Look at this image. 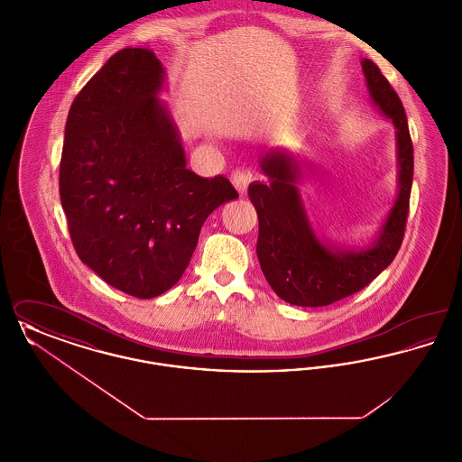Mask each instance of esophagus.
<instances>
[{
    "label": "esophagus",
    "mask_w": 462,
    "mask_h": 462,
    "mask_svg": "<svg viewBox=\"0 0 462 462\" xmlns=\"http://www.w3.org/2000/svg\"><path fill=\"white\" fill-rule=\"evenodd\" d=\"M230 180H232V183H234V187L237 189V192L244 196L245 194V190H247V185H249V181H251V173L249 171H244V170H236L232 175H230Z\"/></svg>",
    "instance_id": "1"
}]
</instances>
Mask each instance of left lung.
<instances>
[{
  "instance_id": "left-lung-1",
  "label": "left lung",
  "mask_w": 462,
  "mask_h": 462,
  "mask_svg": "<svg viewBox=\"0 0 462 462\" xmlns=\"http://www.w3.org/2000/svg\"><path fill=\"white\" fill-rule=\"evenodd\" d=\"M362 70L374 106L396 130L398 196L373 242L343 249L317 237L298 189L301 166L289 151L263 152L260 170L268 181L249 185V199L260 221L256 254L264 279L281 300L296 307H326L369 286L395 260L403 241L414 175L407 116L379 67L364 59Z\"/></svg>"
}]
</instances>
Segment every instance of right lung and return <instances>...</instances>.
I'll return each mask as SVG.
<instances>
[{
  "label": "right lung",
  "mask_w": 462,
  "mask_h": 462,
  "mask_svg": "<svg viewBox=\"0 0 462 462\" xmlns=\"http://www.w3.org/2000/svg\"><path fill=\"white\" fill-rule=\"evenodd\" d=\"M164 81L152 50L114 53L70 106L60 161V200L79 260L140 300L175 286L206 218L239 198L225 176L187 170L159 98Z\"/></svg>",
  "instance_id": "obj_1"
}]
</instances>
